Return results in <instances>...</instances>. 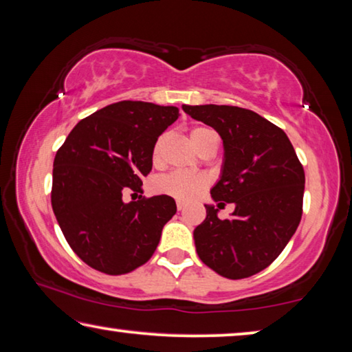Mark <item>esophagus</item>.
Here are the masks:
<instances>
[{"mask_svg": "<svg viewBox=\"0 0 352 352\" xmlns=\"http://www.w3.org/2000/svg\"><path fill=\"white\" fill-rule=\"evenodd\" d=\"M184 206H186V205H184L183 201H177V210H178V211H183Z\"/></svg>", "mask_w": 352, "mask_h": 352, "instance_id": "34e87169", "label": "esophagus"}]
</instances>
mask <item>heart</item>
<instances>
[{"label":"heart","mask_w":352,"mask_h":352,"mask_svg":"<svg viewBox=\"0 0 352 352\" xmlns=\"http://www.w3.org/2000/svg\"><path fill=\"white\" fill-rule=\"evenodd\" d=\"M189 138L194 147L199 152L204 151L208 146L219 144V135L212 129L205 126H195L189 130ZM166 144V135L158 136L152 148V160L155 164H160L163 160V148ZM208 186V178L205 175H195L189 172L174 170L169 174L158 177L153 183V188L157 192L169 195L180 201H190L197 195L204 192Z\"/></svg>","instance_id":"b5f03b06"}]
</instances>
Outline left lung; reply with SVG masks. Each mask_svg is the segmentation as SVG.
<instances>
[{
    "instance_id": "left-lung-1",
    "label": "left lung",
    "mask_w": 352,
    "mask_h": 352,
    "mask_svg": "<svg viewBox=\"0 0 352 352\" xmlns=\"http://www.w3.org/2000/svg\"><path fill=\"white\" fill-rule=\"evenodd\" d=\"M223 141V168L211 189L217 207L234 203L230 219L205 205L194 230L195 250L220 276H253L275 261L300 225L305 169L284 130L252 110L233 105H183Z\"/></svg>"
}]
</instances>
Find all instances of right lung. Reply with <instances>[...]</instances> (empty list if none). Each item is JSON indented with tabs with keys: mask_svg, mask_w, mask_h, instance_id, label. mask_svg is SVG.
<instances>
[{
	"mask_svg": "<svg viewBox=\"0 0 352 352\" xmlns=\"http://www.w3.org/2000/svg\"><path fill=\"white\" fill-rule=\"evenodd\" d=\"M178 118L177 107L121 100L83 118L58 148L52 211L79 258L107 275H124L152 258L175 200L155 195L126 204L152 170L155 141Z\"/></svg>",
	"mask_w": 352,
	"mask_h": 352,
	"instance_id": "1",
	"label": "right lung"
}]
</instances>
